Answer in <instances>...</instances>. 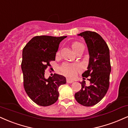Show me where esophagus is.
I'll list each match as a JSON object with an SVG mask.
<instances>
[{"label":"esophagus","instance_id":"1","mask_svg":"<svg viewBox=\"0 0 128 128\" xmlns=\"http://www.w3.org/2000/svg\"><path fill=\"white\" fill-rule=\"evenodd\" d=\"M66 81H67V83H68V84H72V83L74 82V80H73L69 79H67V80H66Z\"/></svg>","mask_w":128,"mask_h":128}]
</instances>
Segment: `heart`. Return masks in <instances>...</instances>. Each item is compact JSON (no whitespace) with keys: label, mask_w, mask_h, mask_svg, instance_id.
I'll return each instance as SVG.
<instances>
[{"label":"heart","mask_w":128,"mask_h":128,"mask_svg":"<svg viewBox=\"0 0 128 128\" xmlns=\"http://www.w3.org/2000/svg\"><path fill=\"white\" fill-rule=\"evenodd\" d=\"M72 48L75 52L80 50H84V45L81 43L75 42L72 44ZM60 55V50L57 52L56 55ZM79 66L78 64H70V63L65 62L61 66V70L64 74L69 77L74 76L76 73L79 70Z\"/></svg>","instance_id":"heart-1"}]
</instances>
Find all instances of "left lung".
I'll use <instances>...</instances> for the list:
<instances>
[{
  "mask_svg": "<svg viewBox=\"0 0 128 128\" xmlns=\"http://www.w3.org/2000/svg\"><path fill=\"white\" fill-rule=\"evenodd\" d=\"M78 35L84 38L88 48L89 65L82 76L89 77L88 79L90 84L87 86L82 82V88L75 94L74 97L80 104L90 107L99 102L108 89L111 72L110 51L105 40L96 32L86 31Z\"/></svg>",
  "mask_w": 128,
  "mask_h": 128,
  "instance_id": "8db88e82",
  "label": "left lung"
}]
</instances>
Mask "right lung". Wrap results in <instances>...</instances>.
<instances>
[{
    "mask_svg": "<svg viewBox=\"0 0 128 128\" xmlns=\"http://www.w3.org/2000/svg\"><path fill=\"white\" fill-rule=\"evenodd\" d=\"M67 36H37L23 48L21 69L26 93L33 102L40 106H49L58 99V88L66 83L65 77L58 74L48 79L44 72L55 61L59 44Z\"/></svg>",
    "mask_w": 128,
    "mask_h": 128,
    "instance_id": "add662e5",
    "label": "right lung"
}]
</instances>
